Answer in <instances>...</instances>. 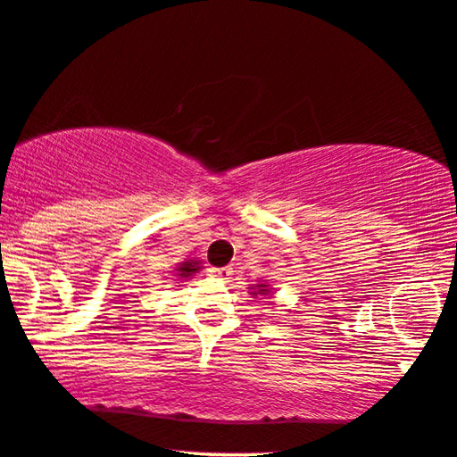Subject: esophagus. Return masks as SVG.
I'll return each instance as SVG.
<instances>
[{"mask_svg": "<svg viewBox=\"0 0 457 457\" xmlns=\"http://www.w3.org/2000/svg\"><path fill=\"white\" fill-rule=\"evenodd\" d=\"M211 272H213L215 277L226 278V281H228V278H231V272H234V270H231L229 267H213V269H211Z\"/></svg>", "mask_w": 457, "mask_h": 457, "instance_id": "esophagus-1", "label": "esophagus"}]
</instances>
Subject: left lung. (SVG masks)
<instances>
[{
  "instance_id": "left-lung-1",
  "label": "left lung",
  "mask_w": 457,
  "mask_h": 457,
  "mask_svg": "<svg viewBox=\"0 0 457 457\" xmlns=\"http://www.w3.org/2000/svg\"><path fill=\"white\" fill-rule=\"evenodd\" d=\"M258 291H261V294H264V291H267V285H261V287H258Z\"/></svg>"
}]
</instances>
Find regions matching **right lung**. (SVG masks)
Returning a JSON list of instances; mask_svg holds the SVG:
<instances>
[{
  "label": "right lung",
  "mask_w": 457,
  "mask_h": 457,
  "mask_svg": "<svg viewBox=\"0 0 457 457\" xmlns=\"http://www.w3.org/2000/svg\"><path fill=\"white\" fill-rule=\"evenodd\" d=\"M196 269H199V267H196V262H182L179 267V275L180 277H190L193 272H196Z\"/></svg>",
  "instance_id": "add662e5"
}]
</instances>
